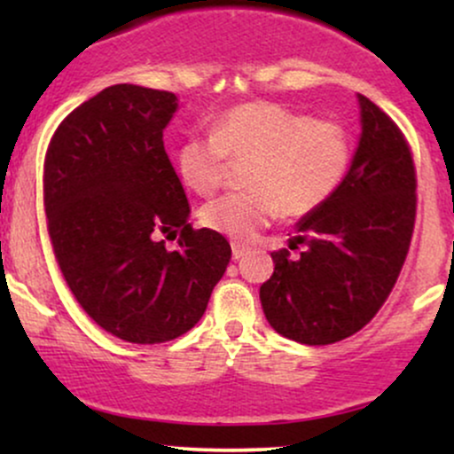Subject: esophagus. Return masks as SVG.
Segmentation results:
<instances>
[{"label": "esophagus", "mask_w": 454, "mask_h": 454, "mask_svg": "<svg viewBox=\"0 0 454 454\" xmlns=\"http://www.w3.org/2000/svg\"><path fill=\"white\" fill-rule=\"evenodd\" d=\"M245 254H247V247H245V245L232 243V260H241Z\"/></svg>", "instance_id": "1"}]
</instances>
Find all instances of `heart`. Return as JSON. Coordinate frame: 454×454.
<instances>
[{
	"label": "heart",
	"mask_w": 454,
	"mask_h": 454,
	"mask_svg": "<svg viewBox=\"0 0 454 454\" xmlns=\"http://www.w3.org/2000/svg\"><path fill=\"white\" fill-rule=\"evenodd\" d=\"M226 155L249 161L241 194L207 202L200 222L234 241H249L275 217H303L337 192L350 166V140L331 121L273 102H249L222 114L213 134H190L176 153L184 184L209 196L222 185Z\"/></svg>",
	"instance_id": "b5f03b06"
}]
</instances>
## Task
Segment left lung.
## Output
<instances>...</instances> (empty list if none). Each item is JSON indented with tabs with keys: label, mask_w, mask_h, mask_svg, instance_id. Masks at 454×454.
<instances>
[{
	"label": "left lung",
	"mask_w": 454,
	"mask_h": 454,
	"mask_svg": "<svg viewBox=\"0 0 454 454\" xmlns=\"http://www.w3.org/2000/svg\"><path fill=\"white\" fill-rule=\"evenodd\" d=\"M361 137L341 185L296 223L299 258L281 249L260 286L269 325L307 346H326L367 325L393 290L416 217V175L393 119L358 96Z\"/></svg>",
	"instance_id": "1"
}]
</instances>
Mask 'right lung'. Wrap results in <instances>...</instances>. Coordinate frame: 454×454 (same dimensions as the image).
I'll use <instances>...</instances> for the list:
<instances>
[{"mask_svg":"<svg viewBox=\"0 0 454 454\" xmlns=\"http://www.w3.org/2000/svg\"><path fill=\"white\" fill-rule=\"evenodd\" d=\"M175 93L106 87L61 121L44 161V207L57 264L98 326L129 343L176 340L200 320L231 245L194 231L164 149ZM181 231L168 253L161 233ZM168 239V237H166Z\"/></svg>","mask_w":454,"mask_h":454,"instance_id":"add662e5","label":"right lung"}]
</instances>
